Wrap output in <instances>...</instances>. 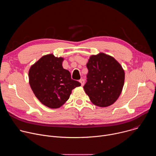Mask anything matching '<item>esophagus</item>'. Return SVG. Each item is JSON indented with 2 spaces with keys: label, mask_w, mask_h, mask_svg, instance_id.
Here are the masks:
<instances>
[{
  "label": "esophagus",
  "mask_w": 156,
  "mask_h": 156,
  "mask_svg": "<svg viewBox=\"0 0 156 156\" xmlns=\"http://www.w3.org/2000/svg\"><path fill=\"white\" fill-rule=\"evenodd\" d=\"M79 81H80V83L81 84V86H82L84 84V79H80V80H79Z\"/></svg>",
  "instance_id": "34e87169"
}]
</instances>
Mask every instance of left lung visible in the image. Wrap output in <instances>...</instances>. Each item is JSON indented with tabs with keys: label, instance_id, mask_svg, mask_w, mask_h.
<instances>
[{
	"label": "left lung",
	"instance_id": "8db88e82",
	"mask_svg": "<svg viewBox=\"0 0 156 156\" xmlns=\"http://www.w3.org/2000/svg\"><path fill=\"white\" fill-rule=\"evenodd\" d=\"M87 82L83 88L93 104L100 107L112 105L124 85L125 72L113 57L101 52L91 55L86 64Z\"/></svg>",
	"mask_w": 156,
	"mask_h": 156
}]
</instances>
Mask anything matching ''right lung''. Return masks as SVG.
Listing matches in <instances>:
<instances>
[{
	"label": "right lung",
	"instance_id": "add662e5",
	"mask_svg": "<svg viewBox=\"0 0 156 156\" xmlns=\"http://www.w3.org/2000/svg\"><path fill=\"white\" fill-rule=\"evenodd\" d=\"M63 57L50 54L42 56L30 67L29 83L33 92L44 105L57 108L68 101L74 88L81 83L71 78L63 68Z\"/></svg>",
	"mask_w": 156,
	"mask_h": 156
}]
</instances>
